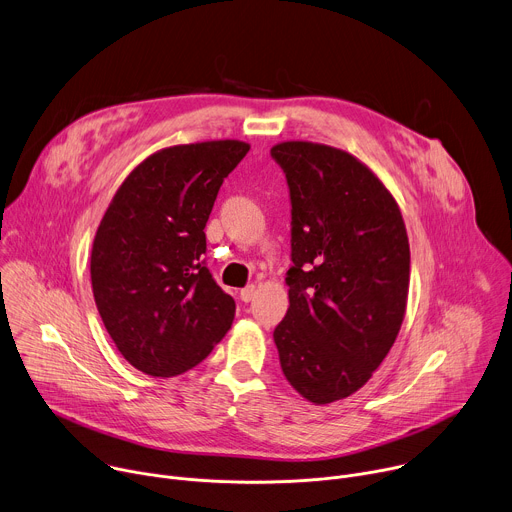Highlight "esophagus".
<instances>
[{"label": "esophagus", "mask_w": 512, "mask_h": 512, "mask_svg": "<svg viewBox=\"0 0 512 512\" xmlns=\"http://www.w3.org/2000/svg\"><path fill=\"white\" fill-rule=\"evenodd\" d=\"M255 294H257V287L255 285H247L245 289H241V300L243 302H251L255 298Z\"/></svg>", "instance_id": "34e87169"}]
</instances>
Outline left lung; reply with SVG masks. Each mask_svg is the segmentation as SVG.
<instances>
[{
  "label": "left lung",
  "mask_w": 512,
  "mask_h": 512,
  "mask_svg": "<svg viewBox=\"0 0 512 512\" xmlns=\"http://www.w3.org/2000/svg\"><path fill=\"white\" fill-rule=\"evenodd\" d=\"M291 196L289 308L273 332L281 371L314 405L367 385L407 308L409 239L397 200L352 154L281 141Z\"/></svg>",
  "instance_id": "8db88e82"
}]
</instances>
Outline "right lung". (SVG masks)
<instances>
[{"label": "right lung", "mask_w": 512, "mask_h": 512, "mask_svg": "<svg viewBox=\"0 0 512 512\" xmlns=\"http://www.w3.org/2000/svg\"><path fill=\"white\" fill-rule=\"evenodd\" d=\"M239 139L170 145L137 164L109 202L91 251L101 320L123 358L176 377L223 340L235 300L202 263L223 180L247 156Z\"/></svg>", "instance_id": "obj_1"}]
</instances>
